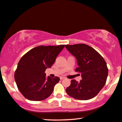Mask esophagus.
<instances>
[{"mask_svg":"<svg viewBox=\"0 0 122 122\" xmlns=\"http://www.w3.org/2000/svg\"><path fill=\"white\" fill-rule=\"evenodd\" d=\"M60 80H63V79H65V77H64V76H61V77H60Z\"/></svg>","mask_w":122,"mask_h":122,"instance_id":"1","label":"esophagus"}]
</instances>
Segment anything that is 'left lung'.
<instances>
[{"instance_id": "left-lung-1", "label": "left lung", "mask_w": 122, "mask_h": 122, "mask_svg": "<svg viewBox=\"0 0 122 122\" xmlns=\"http://www.w3.org/2000/svg\"><path fill=\"white\" fill-rule=\"evenodd\" d=\"M65 47L76 58L78 67L75 71L80 72L82 77L79 82L71 80L66 92L77 100L93 98L106 83L108 74L106 62L96 50L87 45H66Z\"/></svg>"}]
</instances>
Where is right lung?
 Wrapping results in <instances>:
<instances>
[{
    "instance_id": "right-lung-1",
    "label": "right lung",
    "mask_w": 122,
    "mask_h": 122,
    "mask_svg": "<svg viewBox=\"0 0 122 122\" xmlns=\"http://www.w3.org/2000/svg\"><path fill=\"white\" fill-rule=\"evenodd\" d=\"M65 46L36 47L20 58L14 79L19 90L25 98L31 101H40L52 93L60 78L46 77L45 72L47 68L51 67Z\"/></svg>"
}]
</instances>
